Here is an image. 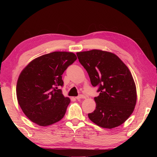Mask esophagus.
<instances>
[{
    "label": "esophagus",
    "instance_id": "obj_1",
    "mask_svg": "<svg viewBox=\"0 0 157 157\" xmlns=\"http://www.w3.org/2000/svg\"><path fill=\"white\" fill-rule=\"evenodd\" d=\"M85 98V96L82 95V94L79 95V96H77V97H75V98H76L77 100H79V99H81V98Z\"/></svg>",
    "mask_w": 157,
    "mask_h": 157
}]
</instances>
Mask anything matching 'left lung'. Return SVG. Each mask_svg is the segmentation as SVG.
<instances>
[{
  "label": "left lung",
  "instance_id": "left-lung-1",
  "mask_svg": "<svg viewBox=\"0 0 157 157\" xmlns=\"http://www.w3.org/2000/svg\"><path fill=\"white\" fill-rule=\"evenodd\" d=\"M77 56L100 93L94 98L96 109L88 113L89 119L104 128L121 125L134 111L137 99L128 67L115 54L100 50L77 52Z\"/></svg>",
  "mask_w": 157,
  "mask_h": 157
}]
</instances>
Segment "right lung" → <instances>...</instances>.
Here are the masks:
<instances>
[{
	"label": "right lung",
	"mask_w": 157,
	"mask_h": 157,
	"mask_svg": "<svg viewBox=\"0 0 157 157\" xmlns=\"http://www.w3.org/2000/svg\"><path fill=\"white\" fill-rule=\"evenodd\" d=\"M73 52H53L33 60L20 74L16 87L18 103L28 118L47 126L64 117L70 99L61 87L62 75L76 61Z\"/></svg>",
	"instance_id": "obj_1"
}]
</instances>
